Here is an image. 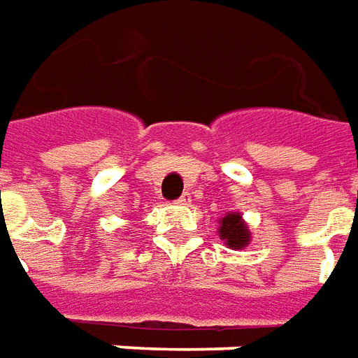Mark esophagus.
I'll return each instance as SVG.
<instances>
[{
    "mask_svg": "<svg viewBox=\"0 0 358 358\" xmlns=\"http://www.w3.org/2000/svg\"><path fill=\"white\" fill-rule=\"evenodd\" d=\"M191 203V194L183 193L179 199H177V204H189Z\"/></svg>",
    "mask_w": 358,
    "mask_h": 358,
    "instance_id": "1",
    "label": "esophagus"
}]
</instances>
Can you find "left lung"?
I'll return each instance as SVG.
<instances>
[{"label":"left lung","instance_id":"8db88e82","mask_svg":"<svg viewBox=\"0 0 358 358\" xmlns=\"http://www.w3.org/2000/svg\"><path fill=\"white\" fill-rule=\"evenodd\" d=\"M220 238L230 245L231 250H240L250 243L251 236L240 214H228L220 222Z\"/></svg>","mask_w":358,"mask_h":358}]
</instances>
